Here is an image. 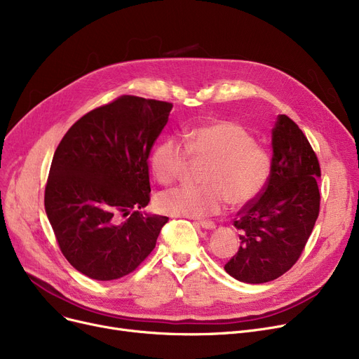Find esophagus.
I'll use <instances>...</instances> for the list:
<instances>
[{
	"label": "esophagus",
	"instance_id": "obj_1",
	"mask_svg": "<svg viewBox=\"0 0 359 359\" xmlns=\"http://www.w3.org/2000/svg\"><path fill=\"white\" fill-rule=\"evenodd\" d=\"M194 224L204 228V229H215L216 228L215 222H212V220H197V222H194Z\"/></svg>",
	"mask_w": 359,
	"mask_h": 359
}]
</instances>
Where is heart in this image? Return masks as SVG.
I'll list each match as a JSON object with an SVG mask.
<instances>
[{
	"instance_id": "b5f03b06",
	"label": "heart",
	"mask_w": 359,
	"mask_h": 359,
	"mask_svg": "<svg viewBox=\"0 0 359 359\" xmlns=\"http://www.w3.org/2000/svg\"><path fill=\"white\" fill-rule=\"evenodd\" d=\"M189 159L206 162L200 187H178L158 197V209L170 216L204 217L225 203L241 206L257 197L269 180L271 159L240 124L215 121L185 130L182 142L163 139L151 153L150 165L162 184L177 181Z\"/></svg>"
}]
</instances>
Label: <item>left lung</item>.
<instances>
[{
    "instance_id": "left-lung-1",
    "label": "left lung",
    "mask_w": 359,
    "mask_h": 359,
    "mask_svg": "<svg viewBox=\"0 0 359 359\" xmlns=\"http://www.w3.org/2000/svg\"><path fill=\"white\" fill-rule=\"evenodd\" d=\"M271 147V169L263 191L233 220L241 243L225 270L245 283L275 280L291 269L320 212V163L305 134L289 116H278Z\"/></svg>"
}]
</instances>
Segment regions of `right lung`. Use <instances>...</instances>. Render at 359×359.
<instances>
[{
  "label": "right lung",
  "mask_w": 359,
  "mask_h": 359,
  "mask_svg": "<svg viewBox=\"0 0 359 359\" xmlns=\"http://www.w3.org/2000/svg\"><path fill=\"white\" fill-rule=\"evenodd\" d=\"M172 104L124 95L76 121L60 142L45 187V210L64 257L96 280L137 269L166 216L150 201L147 159Z\"/></svg>",
  "instance_id": "add662e5"
}]
</instances>
